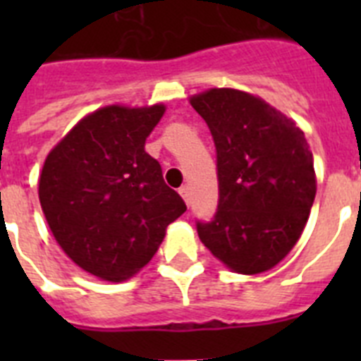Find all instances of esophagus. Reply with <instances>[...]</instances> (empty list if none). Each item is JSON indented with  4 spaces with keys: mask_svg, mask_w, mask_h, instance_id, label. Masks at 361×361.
Listing matches in <instances>:
<instances>
[{
    "mask_svg": "<svg viewBox=\"0 0 361 361\" xmlns=\"http://www.w3.org/2000/svg\"><path fill=\"white\" fill-rule=\"evenodd\" d=\"M178 193H180V197H183V199H184V202L190 204V199H191V197H190V188H188V186L178 188Z\"/></svg>",
    "mask_w": 361,
    "mask_h": 361,
    "instance_id": "esophagus-1",
    "label": "esophagus"
}]
</instances>
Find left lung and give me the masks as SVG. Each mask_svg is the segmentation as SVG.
<instances>
[{
	"label": "left lung",
	"instance_id": "1",
	"mask_svg": "<svg viewBox=\"0 0 361 361\" xmlns=\"http://www.w3.org/2000/svg\"><path fill=\"white\" fill-rule=\"evenodd\" d=\"M216 149L219 204L197 220L202 244L237 273L255 275L282 260L300 238L317 195L304 132L282 111L240 90L191 97Z\"/></svg>",
	"mask_w": 361,
	"mask_h": 361
}]
</instances>
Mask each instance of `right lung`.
<instances>
[{
  "label": "right lung",
  "mask_w": 361,
  "mask_h": 361,
  "mask_svg": "<svg viewBox=\"0 0 361 361\" xmlns=\"http://www.w3.org/2000/svg\"><path fill=\"white\" fill-rule=\"evenodd\" d=\"M162 114V104L101 108L44 161L39 202L47 222L63 251L99 279L135 275L186 212L159 161L145 152Z\"/></svg>",
  "instance_id": "right-lung-1"
}]
</instances>
